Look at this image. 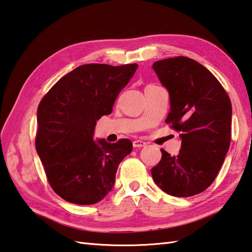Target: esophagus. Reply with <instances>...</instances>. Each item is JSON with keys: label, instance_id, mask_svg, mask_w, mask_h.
<instances>
[{"label": "esophagus", "instance_id": "34e87169", "mask_svg": "<svg viewBox=\"0 0 252 252\" xmlns=\"http://www.w3.org/2000/svg\"><path fill=\"white\" fill-rule=\"evenodd\" d=\"M147 145V143H145L144 141H140V140H137V141H134L133 142V146H134L135 148H141V147H145Z\"/></svg>", "mask_w": 252, "mask_h": 252}]
</instances>
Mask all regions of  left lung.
<instances>
[{
	"label": "left lung",
	"mask_w": 252,
	"mask_h": 252,
	"mask_svg": "<svg viewBox=\"0 0 252 252\" xmlns=\"http://www.w3.org/2000/svg\"><path fill=\"white\" fill-rule=\"evenodd\" d=\"M153 69L170 95L165 122L181 132L182 140L178 156L161 149L153 180L169 195H197L212 184L228 152L231 99L218 79L191 58L158 61Z\"/></svg>",
	"instance_id": "left-lung-1"
}]
</instances>
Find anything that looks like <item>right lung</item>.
Segmentation results:
<instances>
[{
  "label": "right lung",
  "instance_id": "add662e5",
  "mask_svg": "<svg viewBox=\"0 0 252 252\" xmlns=\"http://www.w3.org/2000/svg\"><path fill=\"white\" fill-rule=\"evenodd\" d=\"M138 65L88 63L53 85L37 107L35 149L56 194L77 205L100 201L115 184L130 140L94 141L96 121L110 115Z\"/></svg>",
  "mask_w": 252,
  "mask_h": 252
}]
</instances>
